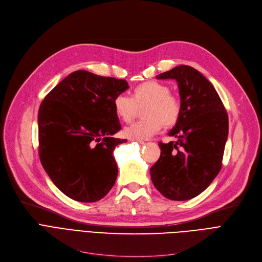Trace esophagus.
I'll return each mask as SVG.
<instances>
[{"instance_id":"1","label":"esophagus","mask_w":262,"mask_h":262,"mask_svg":"<svg viewBox=\"0 0 262 262\" xmlns=\"http://www.w3.org/2000/svg\"><path fill=\"white\" fill-rule=\"evenodd\" d=\"M133 141H136V142H138V143H140V144H143V143H144L143 140H139V139H133Z\"/></svg>"}]
</instances>
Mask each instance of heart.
Instances as JSON below:
<instances>
[{"instance_id": "1", "label": "heart", "mask_w": 262, "mask_h": 262, "mask_svg": "<svg viewBox=\"0 0 262 262\" xmlns=\"http://www.w3.org/2000/svg\"><path fill=\"white\" fill-rule=\"evenodd\" d=\"M168 85L157 80H148L136 86L132 98L118 94L113 101L116 116L123 122H130L138 107L144 106L142 121L135 122L124 129V135L129 139H147L158 133L164 125L174 126L181 118L182 104L176 95L170 93Z\"/></svg>"}]
</instances>
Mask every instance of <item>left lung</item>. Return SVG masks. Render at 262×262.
I'll list each match as a JSON object with an SVG mask.
<instances>
[{
  "label": "left lung",
  "mask_w": 262,
  "mask_h": 262,
  "mask_svg": "<svg viewBox=\"0 0 262 262\" xmlns=\"http://www.w3.org/2000/svg\"><path fill=\"white\" fill-rule=\"evenodd\" d=\"M175 79L182 114L169 135L177 141L159 142L160 157L150 178L172 201L191 200L207 188L222 168L228 136V116L211 82L190 66H177L156 76Z\"/></svg>",
  "instance_id": "8db88e82"
}]
</instances>
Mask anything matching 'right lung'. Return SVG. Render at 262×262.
Here are the masks:
<instances>
[{"label": "right lung", "mask_w": 262, "mask_h": 262, "mask_svg": "<svg viewBox=\"0 0 262 262\" xmlns=\"http://www.w3.org/2000/svg\"><path fill=\"white\" fill-rule=\"evenodd\" d=\"M127 81L78 70L62 79L38 113L39 157L49 177L70 199L92 203L110 191L118 176L115 138L121 129L113 107Z\"/></svg>", "instance_id": "obj_1"}]
</instances>
